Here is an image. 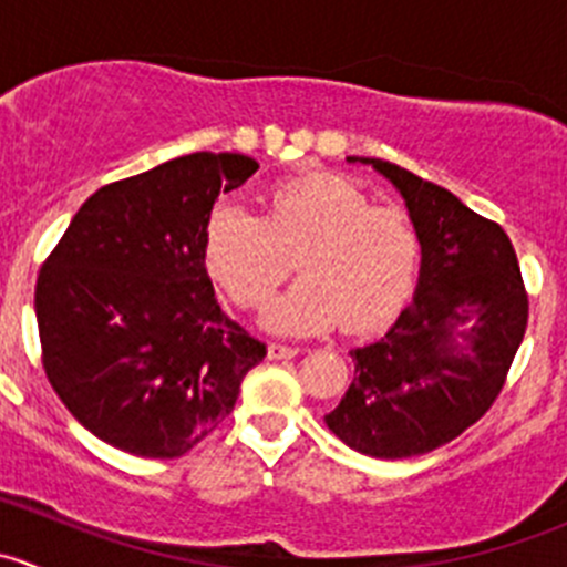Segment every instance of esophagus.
I'll list each match as a JSON object with an SVG mask.
<instances>
[{
  "label": "esophagus",
  "mask_w": 567,
  "mask_h": 567,
  "mask_svg": "<svg viewBox=\"0 0 567 567\" xmlns=\"http://www.w3.org/2000/svg\"><path fill=\"white\" fill-rule=\"evenodd\" d=\"M299 353V348L282 346V342H271L268 346V359H293Z\"/></svg>",
  "instance_id": "esophagus-1"
}]
</instances>
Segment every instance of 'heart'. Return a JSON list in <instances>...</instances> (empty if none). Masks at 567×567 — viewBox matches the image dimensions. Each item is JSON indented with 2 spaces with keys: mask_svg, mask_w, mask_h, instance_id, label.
Returning a JSON list of instances; mask_svg holds the SVG:
<instances>
[{
  "mask_svg": "<svg viewBox=\"0 0 567 567\" xmlns=\"http://www.w3.org/2000/svg\"><path fill=\"white\" fill-rule=\"evenodd\" d=\"M305 277L271 305L279 334L334 323L373 331L398 316L420 268V233L398 205H375L351 177L316 169L277 183L266 214L221 203L205 219L203 260L241 310H262L293 271Z\"/></svg>",
  "mask_w": 567,
  "mask_h": 567,
  "instance_id": "obj_1",
  "label": "heart"
}]
</instances>
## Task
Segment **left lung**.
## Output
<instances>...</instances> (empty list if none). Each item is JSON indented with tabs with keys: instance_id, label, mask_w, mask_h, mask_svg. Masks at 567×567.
<instances>
[{
	"instance_id": "left-lung-1",
	"label": "left lung",
	"mask_w": 567,
	"mask_h": 567,
	"mask_svg": "<svg viewBox=\"0 0 567 567\" xmlns=\"http://www.w3.org/2000/svg\"><path fill=\"white\" fill-rule=\"evenodd\" d=\"M362 162L405 197L420 233V285L381 340L351 351L357 375L326 425L370 458H414L453 442L494 405L527 331L529 299L496 221L398 164ZM468 319L473 329L461 332ZM458 333L468 352L454 346Z\"/></svg>"
}]
</instances>
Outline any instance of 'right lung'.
I'll use <instances>...</instances> for the list:
<instances>
[{"mask_svg": "<svg viewBox=\"0 0 567 567\" xmlns=\"http://www.w3.org/2000/svg\"><path fill=\"white\" fill-rule=\"evenodd\" d=\"M257 169L192 153L101 186L38 271L40 359L93 436L142 458H181L236 405L266 346L221 312L203 260L219 192Z\"/></svg>", "mask_w": 567, "mask_h": 567, "instance_id": "add662e5", "label": "right lung"}]
</instances>
